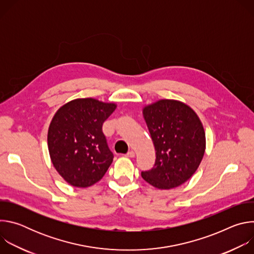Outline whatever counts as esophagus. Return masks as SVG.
<instances>
[{"mask_svg": "<svg viewBox=\"0 0 254 254\" xmlns=\"http://www.w3.org/2000/svg\"><path fill=\"white\" fill-rule=\"evenodd\" d=\"M126 156H127V157H128V158H133V157L135 156V154H134V152H133V151H129Z\"/></svg>", "mask_w": 254, "mask_h": 254, "instance_id": "esophagus-1", "label": "esophagus"}]
</instances>
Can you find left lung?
Here are the masks:
<instances>
[{"label": "left lung", "instance_id": "left-lung-1", "mask_svg": "<svg viewBox=\"0 0 254 254\" xmlns=\"http://www.w3.org/2000/svg\"><path fill=\"white\" fill-rule=\"evenodd\" d=\"M156 149L153 169L141 172L144 181L159 189L185 183L196 172L205 152L202 124L185 103L162 99L143 108Z\"/></svg>", "mask_w": 254, "mask_h": 254}]
</instances>
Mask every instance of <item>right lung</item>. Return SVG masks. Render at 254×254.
Listing matches in <instances>:
<instances>
[{
  "label": "right lung",
  "mask_w": 254,
  "mask_h": 254,
  "mask_svg": "<svg viewBox=\"0 0 254 254\" xmlns=\"http://www.w3.org/2000/svg\"><path fill=\"white\" fill-rule=\"evenodd\" d=\"M116 107L78 98L55 114L48 130V149L55 169L70 185L85 188L95 184L113 163L102 125Z\"/></svg>",
  "instance_id": "right-lung-1"
}]
</instances>
